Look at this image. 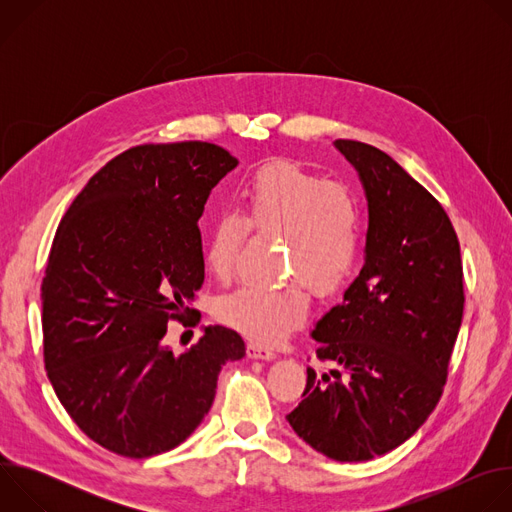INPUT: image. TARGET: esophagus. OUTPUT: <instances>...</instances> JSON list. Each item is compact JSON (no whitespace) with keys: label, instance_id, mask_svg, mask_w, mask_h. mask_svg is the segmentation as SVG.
<instances>
[{"label":"esophagus","instance_id":"1","mask_svg":"<svg viewBox=\"0 0 512 512\" xmlns=\"http://www.w3.org/2000/svg\"><path fill=\"white\" fill-rule=\"evenodd\" d=\"M247 354L251 358H261V360H271L275 358V352L263 344H257V342H249L247 344Z\"/></svg>","mask_w":512,"mask_h":512}]
</instances>
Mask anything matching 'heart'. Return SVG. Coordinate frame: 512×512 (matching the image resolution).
<instances>
[{
    "instance_id": "heart-1",
    "label": "heart",
    "mask_w": 512,
    "mask_h": 512,
    "mask_svg": "<svg viewBox=\"0 0 512 512\" xmlns=\"http://www.w3.org/2000/svg\"><path fill=\"white\" fill-rule=\"evenodd\" d=\"M243 214L214 216L206 239V267L229 281L249 229L281 237L285 275L279 289L239 287L216 302V318L251 340L273 344L296 328L310 310V287L318 296L336 291L354 271L362 247V210L354 192L294 162L259 168L241 190Z\"/></svg>"
}]
</instances>
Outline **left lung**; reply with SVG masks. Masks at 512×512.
<instances>
[{
  "instance_id": "1",
  "label": "left lung",
  "mask_w": 512,
  "mask_h": 512,
  "mask_svg": "<svg viewBox=\"0 0 512 512\" xmlns=\"http://www.w3.org/2000/svg\"><path fill=\"white\" fill-rule=\"evenodd\" d=\"M369 200L367 259L342 304L318 320L316 356L289 425L338 462L383 456L425 423L444 393L464 314L458 235L444 206L391 156L336 139Z\"/></svg>"
}]
</instances>
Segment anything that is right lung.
Masks as SVG:
<instances>
[{
  "label": "right lung",
  "mask_w": 512,
  "mask_h": 512,
  "mask_svg": "<svg viewBox=\"0 0 512 512\" xmlns=\"http://www.w3.org/2000/svg\"><path fill=\"white\" fill-rule=\"evenodd\" d=\"M208 141L143 143L107 162L72 200L42 279L44 367L66 413L125 458L180 446L210 411L223 364L245 356L225 326L176 356L170 322L198 326V218L237 166Z\"/></svg>",
  "instance_id": "obj_1"
}]
</instances>
